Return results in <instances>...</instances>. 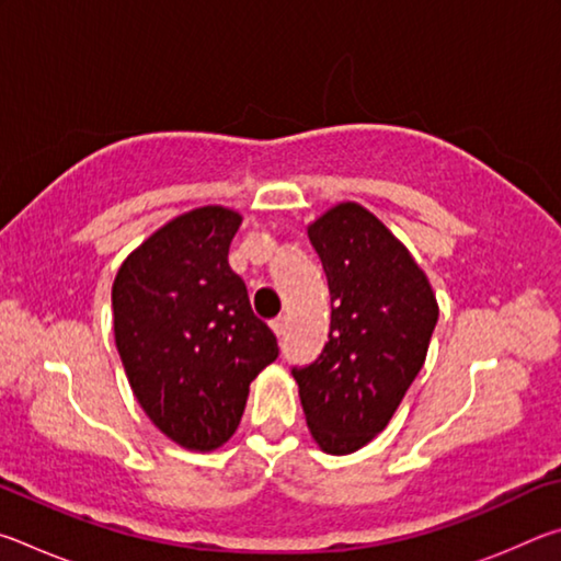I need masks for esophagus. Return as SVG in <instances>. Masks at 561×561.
I'll return each instance as SVG.
<instances>
[{"label": "esophagus", "instance_id": "obj_1", "mask_svg": "<svg viewBox=\"0 0 561 561\" xmlns=\"http://www.w3.org/2000/svg\"><path fill=\"white\" fill-rule=\"evenodd\" d=\"M272 331H274V334H277V336H282L284 334V317H277V319H272Z\"/></svg>", "mask_w": 561, "mask_h": 561}]
</instances>
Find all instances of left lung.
<instances>
[{"instance_id":"left-lung-1","label":"left lung","mask_w":561,"mask_h":561,"mask_svg":"<svg viewBox=\"0 0 561 561\" xmlns=\"http://www.w3.org/2000/svg\"><path fill=\"white\" fill-rule=\"evenodd\" d=\"M331 294L329 341L291 368L311 438L348 455L371 443L425 364L438 301L405 244L358 203H339L307 227Z\"/></svg>"}]
</instances>
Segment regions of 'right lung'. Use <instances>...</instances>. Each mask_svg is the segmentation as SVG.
<instances>
[{
	"mask_svg": "<svg viewBox=\"0 0 561 561\" xmlns=\"http://www.w3.org/2000/svg\"><path fill=\"white\" fill-rule=\"evenodd\" d=\"M242 215L222 205L183 213L138 244L113 282V334L133 396L180 448L232 438L250 383L277 358L227 252Z\"/></svg>",
	"mask_w": 561,
	"mask_h": 561,
	"instance_id": "add662e5",
	"label": "right lung"
}]
</instances>
